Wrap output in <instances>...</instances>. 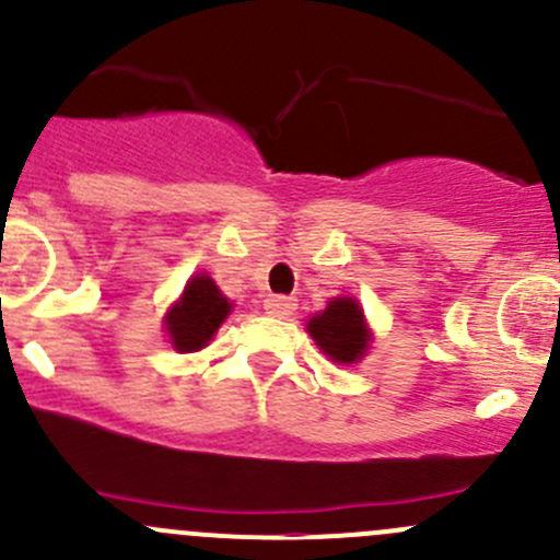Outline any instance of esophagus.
Instances as JSON below:
<instances>
[{"mask_svg": "<svg viewBox=\"0 0 560 560\" xmlns=\"http://www.w3.org/2000/svg\"><path fill=\"white\" fill-rule=\"evenodd\" d=\"M262 306H265V314H270V316H276V319H287V316H290L292 312H295V298H284V295H268L262 301Z\"/></svg>", "mask_w": 560, "mask_h": 560, "instance_id": "1", "label": "esophagus"}]
</instances>
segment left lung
I'll use <instances>...</instances> for the list:
<instances>
[{
  "instance_id": "1",
  "label": "left lung",
  "mask_w": 560,
  "mask_h": 560,
  "mask_svg": "<svg viewBox=\"0 0 560 560\" xmlns=\"http://www.w3.org/2000/svg\"><path fill=\"white\" fill-rule=\"evenodd\" d=\"M308 332L316 347L332 360V363L352 365L365 358L371 343V330L365 325L363 306L354 298H332L322 314L308 319Z\"/></svg>"
}]
</instances>
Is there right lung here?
I'll use <instances>...</instances> for the list:
<instances>
[{
    "instance_id": "add662e5",
    "label": "right lung",
    "mask_w": 560,
    "mask_h": 560,
    "mask_svg": "<svg viewBox=\"0 0 560 560\" xmlns=\"http://www.w3.org/2000/svg\"><path fill=\"white\" fill-rule=\"evenodd\" d=\"M230 312H233V303L222 295L211 276H191L184 287V295L165 314V330L171 336L173 349L200 352L202 347H208V341L222 327Z\"/></svg>"
}]
</instances>
